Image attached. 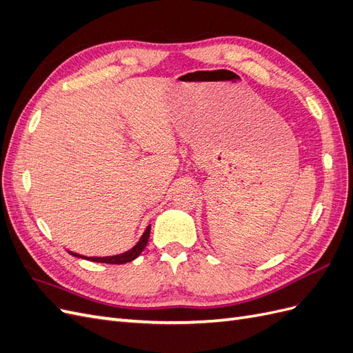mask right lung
Here are the masks:
<instances>
[{
    "instance_id": "add662e5",
    "label": "right lung",
    "mask_w": 353,
    "mask_h": 353,
    "mask_svg": "<svg viewBox=\"0 0 353 353\" xmlns=\"http://www.w3.org/2000/svg\"><path fill=\"white\" fill-rule=\"evenodd\" d=\"M148 237H150V225L147 227V230L144 231L143 237L140 239V241H138L134 248L131 250H128L122 254H116V256H104V258H94V256H91V258H88V256H82V254H78V253H73V252H69L72 256H77V258H82V259H87V261H92V262H100V263H114V265H121V263H126V262H131L134 261L135 258H138V256L141 254V252L144 250V248L148 243Z\"/></svg>"
}]
</instances>
